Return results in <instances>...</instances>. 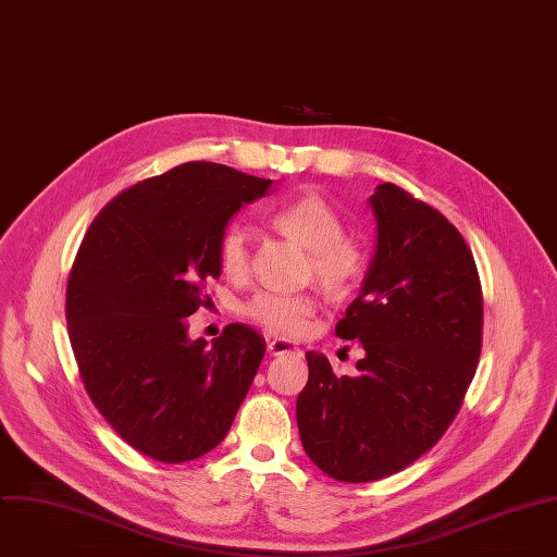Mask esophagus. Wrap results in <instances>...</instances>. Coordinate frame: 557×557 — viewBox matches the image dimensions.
I'll list each match as a JSON object with an SVG mask.
<instances>
[{"label":"esophagus","instance_id":"1","mask_svg":"<svg viewBox=\"0 0 557 557\" xmlns=\"http://www.w3.org/2000/svg\"><path fill=\"white\" fill-rule=\"evenodd\" d=\"M267 347L273 356H282V354H293V351H299V347L286 338H269L267 341Z\"/></svg>","mask_w":557,"mask_h":557}]
</instances>
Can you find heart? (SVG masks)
Segmentation results:
<instances>
[{"mask_svg": "<svg viewBox=\"0 0 557 557\" xmlns=\"http://www.w3.org/2000/svg\"><path fill=\"white\" fill-rule=\"evenodd\" d=\"M267 221L280 234L310 249L308 271L317 277L330 299L351 297L364 282L369 258L364 249L345 238L341 214L317 193H299L288 197L267 212ZM216 258L221 271L243 282L251 273L253 249L251 230L234 219L223 225L216 238ZM314 312V299L308 293H275L262 290L247 301L245 314L277 336H299Z\"/></svg>", "mask_w": 557, "mask_h": 557, "instance_id": "heart-1", "label": "heart"}]
</instances>
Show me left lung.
Returning <instances> with one entry per match:
<instances>
[{
  "instance_id": "8db88e82",
  "label": "left lung",
  "mask_w": 557,
  "mask_h": 557,
  "mask_svg": "<svg viewBox=\"0 0 557 557\" xmlns=\"http://www.w3.org/2000/svg\"><path fill=\"white\" fill-rule=\"evenodd\" d=\"M376 256L336 336L362 343L358 376L306 351L297 398L306 455L345 483L379 481L429 453L457 418L483 343V293L463 236L394 183L369 199Z\"/></svg>"
}]
</instances>
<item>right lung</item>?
I'll list each match as a JSON object with an SVG mask.
<instances>
[{
    "instance_id": "add662e5",
    "label": "right lung",
    "mask_w": 557,
    "mask_h": 557,
    "mask_svg": "<svg viewBox=\"0 0 557 557\" xmlns=\"http://www.w3.org/2000/svg\"><path fill=\"white\" fill-rule=\"evenodd\" d=\"M271 178L188 161L111 199L67 280L65 317L81 381L111 429L161 463L216 448L258 374L267 343L245 323L190 341L185 317L221 275L216 238Z\"/></svg>"
}]
</instances>
